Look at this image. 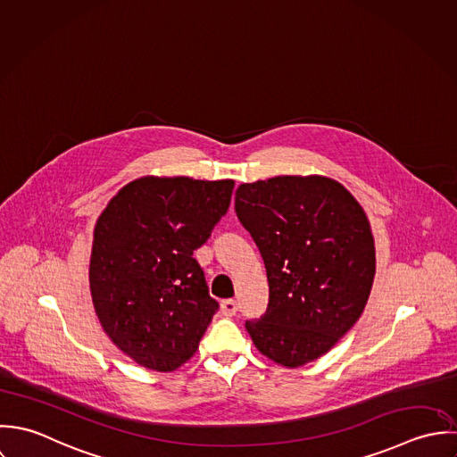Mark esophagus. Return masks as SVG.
Listing matches in <instances>:
<instances>
[{"mask_svg":"<svg viewBox=\"0 0 457 457\" xmlns=\"http://www.w3.org/2000/svg\"><path fill=\"white\" fill-rule=\"evenodd\" d=\"M237 311H238V303H237L235 300H222V302H220V312H222L224 316L231 318V316L237 314Z\"/></svg>","mask_w":457,"mask_h":457,"instance_id":"1","label":"esophagus"}]
</instances>
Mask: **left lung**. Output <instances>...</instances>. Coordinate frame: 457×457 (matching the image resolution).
Wrapping results in <instances>:
<instances>
[{
  "mask_svg": "<svg viewBox=\"0 0 457 457\" xmlns=\"http://www.w3.org/2000/svg\"><path fill=\"white\" fill-rule=\"evenodd\" d=\"M235 212L269 278V307L245 328L262 355L289 369L330 352L364 312L376 251L364 208L321 175L242 183Z\"/></svg>",
  "mask_w": 457,
  "mask_h": 457,
  "instance_id": "left-lung-1",
  "label": "left lung"
}]
</instances>
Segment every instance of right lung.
I'll list each match as a JSON object with an SVG mask.
<instances>
[{"instance_id":"obj_1","label":"right lung","mask_w":457,"mask_h":457,"mask_svg":"<svg viewBox=\"0 0 457 457\" xmlns=\"http://www.w3.org/2000/svg\"><path fill=\"white\" fill-rule=\"evenodd\" d=\"M233 180L143 177L93 231L90 291L107 337L136 364L170 372L199 348L219 303L192 258L228 212Z\"/></svg>"}]
</instances>
